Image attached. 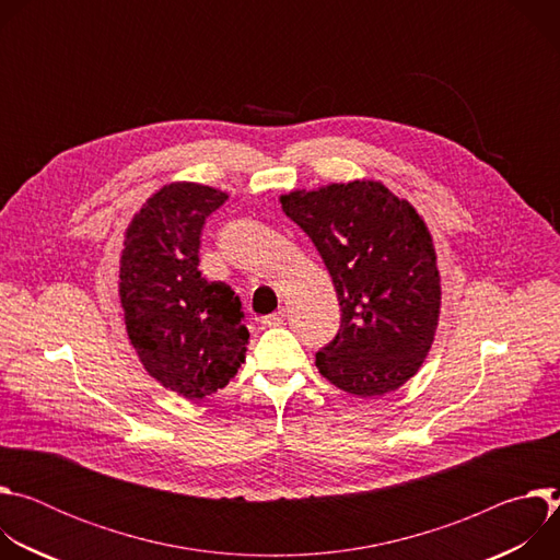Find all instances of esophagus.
<instances>
[{"instance_id":"esophagus-1","label":"esophagus","mask_w":560,"mask_h":560,"mask_svg":"<svg viewBox=\"0 0 560 560\" xmlns=\"http://www.w3.org/2000/svg\"><path fill=\"white\" fill-rule=\"evenodd\" d=\"M283 322H285V307H281V310H277L275 314H268V316H264V318H261V324H264L266 328L283 326Z\"/></svg>"}]
</instances>
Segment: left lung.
<instances>
[{
  "mask_svg": "<svg viewBox=\"0 0 560 560\" xmlns=\"http://www.w3.org/2000/svg\"><path fill=\"white\" fill-rule=\"evenodd\" d=\"M279 201L312 238L341 305V330L316 354L318 372L359 398L398 389L439 328L441 275L425 219L374 179L299 188Z\"/></svg>",
  "mask_w": 560,
  "mask_h": 560,
  "instance_id": "obj_1",
  "label": "left lung"
}]
</instances>
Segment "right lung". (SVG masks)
Returning a JSON list of instances; mask_svg holds the SVG:
<instances>
[{
  "mask_svg": "<svg viewBox=\"0 0 560 560\" xmlns=\"http://www.w3.org/2000/svg\"><path fill=\"white\" fill-rule=\"evenodd\" d=\"M228 192L195 182L154 190L130 219L119 257V299L143 370L184 398H203L246 361L242 301L199 270V236Z\"/></svg>",
  "mask_w": 560,
  "mask_h": 560,
  "instance_id": "obj_1",
  "label": "right lung"
}]
</instances>
